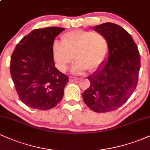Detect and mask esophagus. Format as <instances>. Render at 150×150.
Masks as SVG:
<instances>
[{"label":"esophagus","mask_w":150,"mask_h":150,"mask_svg":"<svg viewBox=\"0 0 150 150\" xmlns=\"http://www.w3.org/2000/svg\"><path fill=\"white\" fill-rule=\"evenodd\" d=\"M69 80L70 81H77L79 80L78 77H69Z\"/></svg>","instance_id":"34e87169"}]
</instances>
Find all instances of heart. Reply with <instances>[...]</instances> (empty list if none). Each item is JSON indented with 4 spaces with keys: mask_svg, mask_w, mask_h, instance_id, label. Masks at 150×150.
<instances>
[{
    "mask_svg": "<svg viewBox=\"0 0 150 150\" xmlns=\"http://www.w3.org/2000/svg\"><path fill=\"white\" fill-rule=\"evenodd\" d=\"M61 42H53L52 54L56 67L64 73L74 59L77 62L72 68L75 74L97 68L108 52V42L104 34L98 32L75 30L67 32Z\"/></svg>",
    "mask_w": 150,
    "mask_h": 150,
    "instance_id": "b5f03b06",
    "label": "heart"
}]
</instances>
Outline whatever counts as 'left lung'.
Wrapping results in <instances>:
<instances>
[{"label": "left lung", "mask_w": 150, "mask_h": 150, "mask_svg": "<svg viewBox=\"0 0 150 150\" xmlns=\"http://www.w3.org/2000/svg\"><path fill=\"white\" fill-rule=\"evenodd\" d=\"M108 42L107 57L92 75L84 102L97 113L117 109L126 102L136 88L140 68L138 49L130 34L120 26L106 22L93 27Z\"/></svg>", "instance_id": "left-lung-1"}]
</instances>
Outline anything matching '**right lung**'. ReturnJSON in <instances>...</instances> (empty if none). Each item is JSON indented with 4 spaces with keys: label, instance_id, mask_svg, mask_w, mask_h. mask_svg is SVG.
Returning <instances> with one entry per match:
<instances>
[{
    "label": "right lung",
    "instance_id": "1",
    "mask_svg": "<svg viewBox=\"0 0 150 150\" xmlns=\"http://www.w3.org/2000/svg\"><path fill=\"white\" fill-rule=\"evenodd\" d=\"M65 29H37L22 38L10 59V75L19 97L29 107L49 110L62 100L68 77L55 67L54 39Z\"/></svg>",
    "mask_w": 150,
    "mask_h": 150
}]
</instances>
